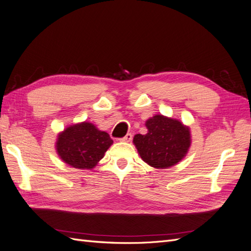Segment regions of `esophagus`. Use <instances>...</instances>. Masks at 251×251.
I'll use <instances>...</instances> for the list:
<instances>
[{"instance_id":"34e87169","label":"esophagus","mask_w":251,"mask_h":251,"mask_svg":"<svg viewBox=\"0 0 251 251\" xmlns=\"http://www.w3.org/2000/svg\"><path fill=\"white\" fill-rule=\"evenodd\" d=\"M131 139H132V134L131 133H127L124 138L120 139V141L121 142H130Z\"/></svg>"}]
</instances>
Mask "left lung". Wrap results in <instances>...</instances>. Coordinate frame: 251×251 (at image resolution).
<instances>
[{
	"label": "left lung",
	"instance_id": "1",
	"mask_svg": "<svg viewBox=\"0 0 251 251\" xmlns=\"http://www.w3.org/2000/svg\"><path fill=\"white\" fill-rule=\"evenodd\" d=\"M146 134H135L133 144L141 159L156 169L173 167L180 163L191 145L189 126L180 120L154 114L145 122Z\"/></svg>",
	"mask_w": 251,
	"mask_h": 251
}]
</instances>
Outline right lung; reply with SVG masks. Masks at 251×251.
Segmentation results:
<instances>
[{
    "instance_id": "add662e5",
    "label": "right lung",
    "mask_w": 251,
    "mask_h": 251,
    "mask_svg": "<svg viewBox=\"0 0 251 251\" xmlns=\"http://www.w3.org/2000/svg\"><path fill=\"white\" fill-rule=\"evenodd\" d=\"M113 141L106 131L90 122L67 126L59 132L55 142L56 153L67 165L91 170L101 161Z\"/></svg>"
}]
</instances>
